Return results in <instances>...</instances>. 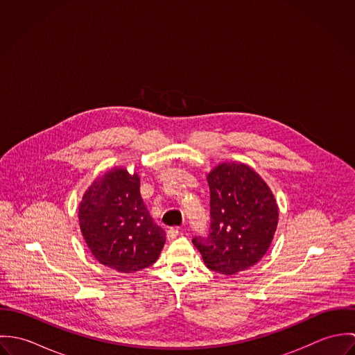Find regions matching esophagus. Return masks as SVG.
<instances>
[{
	"label": "esophagus",
	"instance_id": "1",
	"mask_svg": "<svg viewBox=\"0 0 355 355\" xmlns=\"http://www.w3.org/2000/svg\"><path fill=\"white\" fill-rule=\"evenodd\" d=\"M179 234H180L179 228H169V230L166 231V238H168L169 241H173L176 236H179Z\"/></svg>",
	"mask_w": 355,
	"mask_h": 355
}]
</instances>
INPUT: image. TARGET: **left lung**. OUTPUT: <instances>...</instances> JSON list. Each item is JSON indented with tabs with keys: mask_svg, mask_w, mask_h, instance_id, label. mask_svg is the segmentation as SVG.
I'll return each instance as SVG.
<instances>
[{
	"mask_svg": "<svg viewBox=\"0 0 355 355\" xmlns=\"http://www.w3.org/2000/svg\"><path fill=\"white\" fill-rule=\"evenodd\" d=\"M210 228L193 243L205 265L234 275L255 265L268 252L279 220V207L262 178L245 164L223 162L207 175Z\"/></svg>",
	"mask_w": 355,
	"mask_h": 355,
	"instance_id": "obj_1",
	"label": "left lung"
}]
</instances>
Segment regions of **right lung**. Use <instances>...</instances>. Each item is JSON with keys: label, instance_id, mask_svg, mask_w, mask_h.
Here are the masks:
<instances>
[{"label": "right lung", "instance_id": "right-lung-1", "mask_svg": "<svg viewBox=\"0 0 355 355\" xmlns=\"http://www.w3.org/2000/svg\"><path fill=\"white\" fill-rule=\"evenodd\" d=\"M139 186L137 173L113 168L93 182L79 205L80 231L90 252L123 273L150 266L165 245V231L153 221Z\"/></svg>", "mask_w": 355, "mask_h": 355}]
</instances>
